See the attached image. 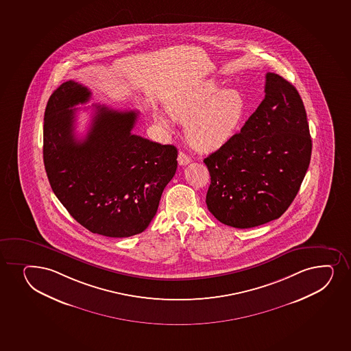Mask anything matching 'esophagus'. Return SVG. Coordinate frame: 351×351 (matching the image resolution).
<instances>
[{"label": "esophagus", "mask_w": 351, "mask_h": 351, "mask_svg": "<svg viewBox=\"0 0 351 351\" xmlns=\"http://www.w3.org/2000/svg\"><path fill=\"white\" fill-rule=\"evenodd\" d=\"M178 161L180 166H186V165H189L190 162H191V158L186 154L183 153V152H180L178 153Z\"/></svg>", "instance_id": "esophagus-1"}]
</instances>
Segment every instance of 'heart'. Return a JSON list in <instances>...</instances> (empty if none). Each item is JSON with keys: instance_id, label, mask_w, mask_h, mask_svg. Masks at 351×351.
Wrapping results in <instances>:
<instances>
[{"instance_id": "heart-1", "label": "heart", "mask_w": 351, "mask_h": 351, "mask_svg": "<svg viewBox=\"0 0 351 351\" xmlns=\"http://www.w3.org/2000/svg\"><path fill=\"white\" fill-rule=\"evenodd\" d=\"M167 110L178 122H185V135L191 146L215 150L232 138L246 112L244 95L234 88H221L215 82L193 87L171 100ZM167 125L166 119L158 115Z\"/></svg>"}]
</instances>
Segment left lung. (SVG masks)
<instances>
[{"instance_id":"obj_1","label":"left lung","mask_w":351,"mask_h":351,"mask_svg":"<svg viewBox=\"0 0 351 351\" xmlns=\"http://www.w3.org/2000/svg\"><path fill=\"white\" fill-rule=\"evenodd\" d=\"M311 155L299 92L268 72L265 98L239 133L204 158L206 205L218 221L250 229L278 219L299 193Z\"/></svg>"}]
</instances>
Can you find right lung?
I'll use <instances>...</instances> for the list:
<instances>
[{
  "label": "right lung",
  "mask_w": 351,
  "mask_h": 351,
  "mask_svg": "<svg viewBox=\"0 0 351 351\" xmlns=\"http://www.w3.org/2000/svg\"><path fill=\"white\" fill-rule=\"evenodd\" d=\"M91 98L69 80L47 101L43 160L64 208L92 233L123 238L141 233L158 211L162 193L178 168V149L132 134L138 112L95 105L84 140L75 135L72 107Z\"/></svg>",
  "instance_id": "right-lung-1"
}]
</instances>
